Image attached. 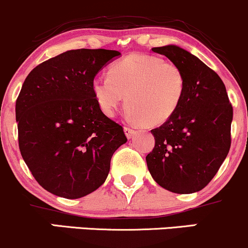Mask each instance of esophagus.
Masks as SVG:
<instances>
[{
  "instance_id": "1",
  "label": "esophagus",
  "mask_w": 248,
  "mask_h": 248,
  "mask_svg": "<svg viewBox=\"0 0 248 248\" xmlns=\"http://www.w3.org/2000/svg\"><path fill=\"white\" fill-rule=\"evenodd\" d=\"M124 134H126V137L128 138V139H130L133 137V135H134V133H135V129L133 128V127H128V126H124Z\"/></svg>"
}]
</instances>
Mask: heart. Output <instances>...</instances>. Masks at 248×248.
I'll return each instance as SVG.
<instances>
[{"label":"heart","instance_id":"b5f03b06","mask_svg":"<svg viewBox=\"0 0 248 248\" xmlns=\"http://www.w3.org/2000/svg\"><path fill=\"white\" fill-rule=\"evenodd\" d=\"M92 87L105 114L113 115L126 101L130 119L155 126L168 121L178 110L186 92V78L173 62L132 54L114 63L109 75L95 78Z\"/></svg>","mask_w":248,"mask_h":248}]
</instances>
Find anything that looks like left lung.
Here are the masks:
<instances>
[{
	"label": "left lung",
	"instance_id": "8db88e82",
	"mask_svg": "<svg viewBox=\"0 0 248 248\" xmlns=\"http://www.w3.org/2000/svg\"><path fill=\"white\" fill-rule=\"evenodd\" d=\"M152 50L181 68L186 92L172 118L151 130L155 146L146 156L147 167L165 189L199 192L230 152L233 107L220 76L197 56L173 45Z\"/></svg>",
	"mask_w": 248,
	"mask_h": 248
}]
</instances>
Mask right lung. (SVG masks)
<instances>
[{
  "instance_id": "right-lung-1",
  "label": "right lung",
  "mask_w": 248,
  "mask_h": 248,
  "mask_svg": "<svg viewBox=\"0 0 248 248\" xmlns=\"http://www.w3.org/2000/svg\"><path fill=\"white\" fill-rule=\"evenodd\" d=\"M107 49H75L29 73L16 100L18 147L48 192L78 199L106 181L110 159L126 143L124 128L102 113L93 80L111 59Z\"/></svg>"
}]
</instances>
